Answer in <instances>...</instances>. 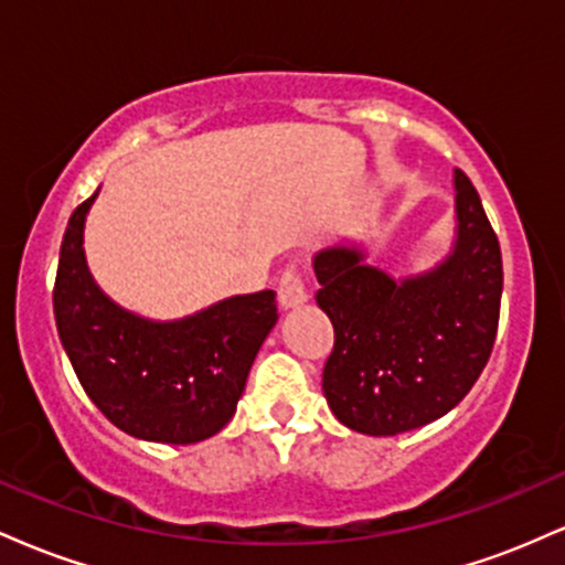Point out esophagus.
Instances as JSON below:
<instances>
[{
    "label": "esophagus",
    "instance_id": "esophagus-1",
    "mask_svg": "<svg viewBox=\"0 0 565 565\" xmlns=\"http://www.w3.org/2000/svg\"><path fill=\"white\" fill-rule=\"evenodd\" d=\"M278 302H281L284 310H297L308 302V291H305L302 278L295 268H289L278 281Z\"/></svg>",
    "mask_w": 565,
    "mask_h": 565
}]
</instances>
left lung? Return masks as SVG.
Masks as SVG:
<instances>
[{"mask_svg": "<svg viewBox=\"0 0 565 565\" xmlns=\"http://www.w3.org/2000/svg\"><path fill=\"white\" fill-rule=\"evenodd\" d=\"M316 302L334 327L323 395L342 425L398 436L449 414L494 348L502 255L468 174L454 170V242L419 274L393 276L361 238L313 255Z\"/></svg>", "mask_w": 565, "mask_h": 565, "instance_id": "1", "label": "left lung"}]
</instances>
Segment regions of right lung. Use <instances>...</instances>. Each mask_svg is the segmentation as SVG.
Listing matches in <instances>:
<instances>
[{
    "label": "right lung",
    "instance_id": "add662e5",
    "mask_svg": "<svg viewBox=\"0 0 565 565\" xmlns=\"http://www.w3.org/2000/svg\"><path fill=\"white\" fill-rule=\"evenodd\" d=\"M97 191L63 233L53 291L63 350L89 401L127 436L174 446L212 438L236 414L257 350L276 327V291L225 297L170 321L121 308L97 287L84 255Z\"/></svg>",
    "mask_w": 565,
    "mask_h": 565
}]
</instances>
